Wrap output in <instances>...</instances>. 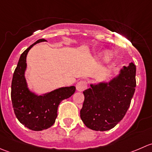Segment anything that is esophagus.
I'll return each mask as SVG.
<instances>
[{
  "instance_id": "1",
  "label": "esophagus",
  "mask_w": 152,
  "mask_h": 152,
  "mask_svg": "<svg viewBox=\"0 0 152 152\" xmlns=\"http://www.w3.org/2000/svg\"><path fill=\"white\" fill-rule=\"evenodd\" d=\"M87 83L86 81H80V82H79L77 84H76V90L79 92L84 91V90L87 88Z\"/></svg>"
}]
</instances>
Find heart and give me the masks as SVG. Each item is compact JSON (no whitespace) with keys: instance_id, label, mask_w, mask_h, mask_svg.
Instances as JSON below:
<instances>
[{"instance_id":"heart-1","label":"heart","mask_w":152,"mask_h":152,"mask_svg":"<svg viewBox=\"0 0 152 152\" xmlns=\"http://www.w3.org/2000/svg\"><path fill=\"white\" fill-rule=\"evenodd\" d=\"M113 57H114V54H113V53L111 50H105L103 53V55H102V60H103L104 64L109 65V64L111 63V62L113 59Z\"/></svg>"}]
</instances>
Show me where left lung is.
Here are the masks:
<instances>
[{
	"instance_id": "left-lung-1",
	"label": "left lung",
	"mask_w": 152,
	"mask_h": 152,
	"mask_svg": "<svg viewBox=\"0 0 152 152\" xmlns=\"http://www.w3.org/2000/svg\"><path fill=\"white\" fill-rule=\"evenodd\" d=\"M136 66L131 62L109 82L91 84L85 96L80 117L87 128L107 131L125 116L136 87Z\"/></svg>"
}]
</instances>
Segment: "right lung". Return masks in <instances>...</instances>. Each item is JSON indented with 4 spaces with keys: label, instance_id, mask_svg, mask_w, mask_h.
<instances>
[{
    "label": "right lung",
    "instance_id": "obj_1",
    "mask_svg": "<svg viewBox=\"0 0 152 152\" xmlns=\"http://www.w3.org/2000/svg\"><path fill=\"white\" fill-rule=\"evenodd\" d=\"M45 41L38 39L21 54L12 82L11 97L15 115L21 124L34 131H42L51 126L57 117L60 102L76 91V87L70 86L38 96L28 89L25 78L27 54L34 45Z\"/></svg>",
    "mask_w": 152,
    "mask_h": 152
}]
</instances>
